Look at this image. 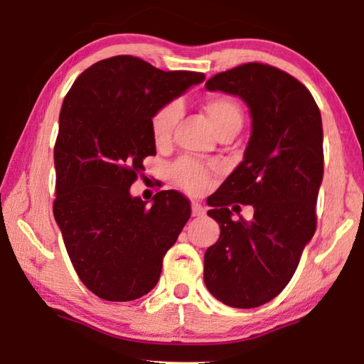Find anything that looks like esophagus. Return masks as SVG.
I'll return each instance as SVG.
<instances>
[{"instance_id":"esophagus-1","label":"esophagus","mask_w":364,"mask_h":364,"mask_svg":"<svg viewBox=\"0 0 364 364\" xmlns=\"http://www.w3.org/2000/svg\"><path fill=\"white\" fill-rule=\"evenodd\" d=\"M191 210H193V215L194 217H200V215L205 213V207L200 204V202H196L193 200L191 202Z\"/></svg>"}]
</instances>
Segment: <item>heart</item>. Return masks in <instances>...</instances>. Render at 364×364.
<instances>
[{
    "label": "heart",
    "mask_w": 364,
    "mask_h": 364,
    "mask_svg": "<svg viewBox=\"0 0 364 364\" xmlns=\"http://www.w3.org/2000/svg\"><path fill=\"white\" fill-rule=\"evenodd\" d=\"M202 109H204L205 115L217 133L231 130V128L239 130L242 125V109L230 96H207L202 102ZM178 117H180V107L175 102L164 104L152 114L149 120L151 136L157 147H165L171 143ZM168 175L171 181L186 191V193L199 194L210 184L212 168L193 157H181L171 165Z\"/></svg>",
    "instance_id": "b5f03b06"
}]
</instances>
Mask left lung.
<instances>
[{
	"mask_svg": "<svg viewBox=\"0 0 364 364\" xmlns=\"http://www.w3.org/2000/svg\"><path fill=\"white\" fill-rule=\"evenodd\" d=\"M210 91L242 97L252 134L244 160L208 197L220 237L204 257V281L215 299L232 308L273 300L292 279L316 230L323 181V123L304 83L278 67L247 63L207 80ZM236 203L255 218H230ZM240 210V208H239Z\"/></svg>",
	"mask_w": 364,
	"mask_h": 364,
	"instance_id": "1",
	"label": "left lung"
}]
</instances>
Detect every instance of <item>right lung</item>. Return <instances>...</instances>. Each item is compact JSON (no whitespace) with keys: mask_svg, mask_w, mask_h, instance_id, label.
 <instances>
[{"mask_svg":"<svg viewBox=\"0 0 364 364\" xmlns=\"http://www.w3.org/2000/svg\"><path fill=\"white\" fill-rule=\"evenodd\" d=\"M204 78L122 54L88 67L65 96L53 212L78 278L100 299L130 301L151 292L191 217L178 191H160L147 207L130 186L143 160L156 156L152 114Z\"/></svg>","mask_w":364,"mask_h":364,"instance_id":"right-lung-1","label":"right lung"}]
</instances>
